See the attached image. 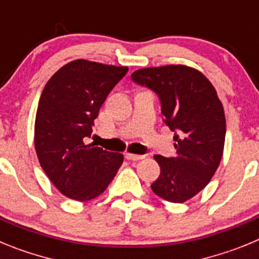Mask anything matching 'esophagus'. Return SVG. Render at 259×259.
I'll return each mask as SVG.
<instances>
[{"label": "esophagus", "mask_w": 259, "mask_h": 259, "mask_svg": "<svg viewBox=\"0 0 259 259\" xmlns=\"http://www.w3.org/2000/svg\"><path fill=\"white\" fill-rule=\"evenodd\" d=\"M125 158H127L128 161H140V159H143L144 158V155L131 154V153H127V154H125Z\"/></svg>", "instance_id": "34e87169"}]
</instances>
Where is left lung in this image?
Segmentation results:
<instances>
[{
	"label": "left lung",
	"instance_id": "obj_1",
	"mask_svg": "<svg viewBox=\"0 0 259 259\" xmlns=\"http://www.w3.org/2000/svg\"><path fill=\"white\" fill-rule=\"evenodd\" d=\"M131 79L158 96L176 141V157L154 155L161 175L153 192L168 202H184L206 187L221 163L226 139L221 100L209 80L187 66L141 68Z\"/></svg>",
	"mask_w": 259,
	"mask_h": 259
}]
</instances>
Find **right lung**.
Returning <instances> with one entry per match:
<instances>
[{
  "label": "right lung",
  "mask_w": 259,
  "mask_h": 259,
  "mask_svg": "<svg viewBox=\"0 0 259 259\" xmlns=\"http://www.w3.org/2000/svg\"><path fill=\"white\" fill-rule=\"evenodd\" d=\"M127 67L76 59L50 77L41 93L35 148L42 170L66 197L96 198L123 163L120 153L87 145L98 111Z\"/></svg>",
  "instance_id": "right-lung-1"
}]
</instances>
